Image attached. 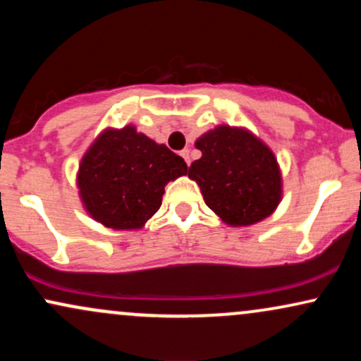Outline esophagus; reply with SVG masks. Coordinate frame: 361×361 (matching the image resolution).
Segmentation results:
<instances>
[{"label": "esophagus", "instance_id": "34e87169", "mask_svg": "<svg viewBox=\"0 0 361 361\" xmlns=\"http://www.w3.org/2000/svg\"><path fill=\"white\" fill-rule=\"evenodd\" d=\"M181 156H183V159L186 161V164H188V166H190V163H192V161H190V149H183V151H181Z\"/></svg>", "mask_w": 361, "mask_h": 361}]
</instances>
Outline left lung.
<instances>
[{"label": "left lung", "instance_id": "1", "mask_svg": "<svg viewBox=\"0 0 361 361\" xmlns=\"http://www.w3.org/2000/svg\"><path fill=\"white\" fill-rule=\"evenodd\" d=\"M200 159L188 176L224 222L250 226L276 209L281 195L280 169L273 152L246 130L217 127L197 140Z\"/></svg>", "mask_w": 361, "mask_h": 361}]
</instances>
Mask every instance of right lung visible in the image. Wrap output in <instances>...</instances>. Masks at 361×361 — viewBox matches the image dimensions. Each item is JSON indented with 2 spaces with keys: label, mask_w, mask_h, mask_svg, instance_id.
I'll return each instance as SVG.
<instances>
[{
  "label": "right lung",
  "mask_w": 361,
  "mask_h": 361,
  "mask_svg": "<svg viewBox=\"0 0 361 361\" xmlns=\"http://www.w3.org/2000/svg\"><path fill=\"white\" fill-rule=\"evenodd\" d=\"M186 171L183 157L128 126L97 139L82 157L78 186L94 221L139 229L161 207L164 185Z\"/></svg>",
  "instance_id": "1"
}]
</instances>
